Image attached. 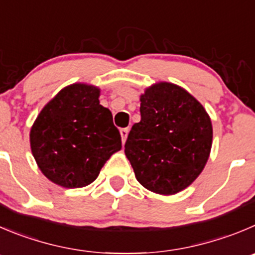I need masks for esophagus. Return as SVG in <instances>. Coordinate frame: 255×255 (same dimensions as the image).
<instances>
[{"instance_id":"1","label":"esophagus","mask_w":255,"mask_h":255,"mask_svg":"<svg viewBox=\"0 0 255 255\" xmlns=\"http://www.w3.org/2000/svg\"><path fill=\"white\" fill-rule=\"evenodd\" d=\"M128 134H129V129L125 128V129L120 130V135H121V140H123V144L126 141V137H128Z\"/></svg>"}]
</instances>
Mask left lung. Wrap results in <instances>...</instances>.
<instances>
[{
    "label": "left lung",
    "instance_id": "obj_1",
    "mask_svg": "<svg viewBox=\"0 0 255 255\" xmlns=\"http://www.w3.org/2000/svg\"><path fill=\"white\" fill-rule=\"evenodd\" d=\"M140 114L141 120L132 125L125 144L136 180L160 195L184 190L209 159L210 116L185 89L166 81L145 89Z\"/></svg>",
    "mask_w": 255,
    "mask_h": 255
}]
</instances>
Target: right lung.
Wrapping results in <instances>:
<instances>
[{
    "instance_id": "right-lung-1",
    "label": "right lung",
    "mask_w": 255,
    "mask_h": 255,
    "mask_svg": "<svg viewBox=\"0 0 255 255\" xmlns=\"http://www.w3.org/2000/svg\"><path fill=\"white\" fill-rule=\"evenodd\" d=\"M99 98L98 86L69 85L43 106L31 128V151L37 166L62 188L91 184L111 155L121 150L113 114Z\"/></svg>"
}]
</instances>
